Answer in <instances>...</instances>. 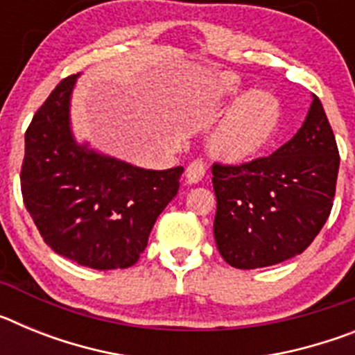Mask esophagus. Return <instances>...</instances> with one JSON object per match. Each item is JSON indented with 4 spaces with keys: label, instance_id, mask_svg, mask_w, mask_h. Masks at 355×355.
<instances>
[{
    "label": "esophagus",
    "instance_id": "obj_1",
    "mask_svg": "<svg viewBox=\"0 0 355 355\" xmlns=\"http://www.w3.org/2000/svg\"><path fill=\"white\" fill-rule=\"evenodd\" d=\"M206 174V163L205 159H193L190 165L187 167V171H184V180H187V183H199L202 178H205Z\"/></svg>",
    "mask_w": 355,
    "mask_h": 355
}]
</instances>
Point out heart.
Instances as JSON below:
<instances>
[{"instance_id":"obj_1","label":"heart","mask_w":355,"mask_h":355,"mask_svg":"<svg viewBox=\"0 0 355 355\" xmlns=\"http://www.w3.org/2000/svg\"><path fill=\"white\" fill-rule=\"evenodd\" d=\"M240 92V80L233 74H224L215 85L218 99H233ZM281 124L283 105L279 97L268 90H250L222 119L213 135V149L229 162H245L274 140Z\"/></svg>"}]
</instances>
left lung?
I'll use <instances>...</instances> for the list:
<instances>
[{"label":"left lung","instance_id":"1","mask_svg":"<svg viewBox=\"0 0 355 355\" xmlns=\"http://www.w3.org/2000/svg\"><path fill=\"white\" fill-rule=\"evenodd\" d=\"M340 153L316 96L291 140L241 165L213 163L216 247L234 268L277 265L311 245L336 193Z\"/></svg>","mask_w":355,"mask_h":355}]
</instances>
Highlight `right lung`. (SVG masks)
<instances>
[{"instance_id": "obj_1", "label": "right lung", "mask_w": 355, "mask_h": 355, "mask_svg": "<svg viewBox=\"0 0 355 355\" xmlns=\"http://www.w3.org/2000/svg\"><path fill=\"white\" fill-rule=\"evenodd\" d=\"M76 78L56 85L24 135V206L56 254L96 270L128 268L178 193L184 168L146 171L78 144L69 124Z\"/></svg>"}]
</instances>
